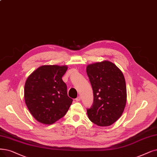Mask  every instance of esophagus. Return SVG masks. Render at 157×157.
<instances>
[{
	"label": "esophagus",
	"instance_id": "obj_1",
	"mask_svg": "<svg viewBox=\"0 0 157 157\" xmlns=\"http://www.w3.org/2000/svg\"><path fill=\"white\" fill-rule=\"evenodd\" d=\"M75 100H76V101H77V102H78V101H80V100H81V97L79 96V97H78L76 99H75Z\"/></svg>",
	"mask_w": 157,
	"mask_h": 157
}]
</instances>
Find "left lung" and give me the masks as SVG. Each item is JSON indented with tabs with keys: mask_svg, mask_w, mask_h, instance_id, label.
Instances as JSON below:
<instances>
[{
	"mask_svg": "<svg viewBox=\"0 0 157 157\" xmlns=\"http://www.w3.org/2000/svg\"><path fill=\"white\" fill-rule=\"evenodd\" d=\"M93 91V103L87 114L99 126H109L120 118L127 100L126 81L121 70L104 60L86 67Z\"/></svg>",
	"mask_w": 157,
	"mask_h": 157,
	"instance_id": "8db88e82",
	"label": "left lung"
}]
</instances>
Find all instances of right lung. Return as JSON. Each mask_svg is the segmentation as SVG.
Instances as JSON below:
<instances>
[{
    "instance_id": "1",
    "label": "right lung",
    "mask_w": 157,
    "mask_h": 157,
    "mask_svg": "<svg viewBox=\"0 0 157 157\" xmlns=\"http://www.w3.org/2000/svg\"><path fill=\"white\" fill-rule=\"evenodd\" d=\"M67 66L44 65L28 77L24 99L31 114L44 124H52L63 117L72 104L67 86L62 79Z\"/></svg>"
}]
</instances>
